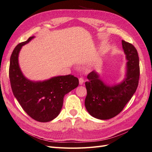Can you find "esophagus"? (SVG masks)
Returning a JSON list of instances; mask_svg holds the SVG:
<instances>
[{"instance_id":"34e87169","label":"esophagus","mask_w":152,"mask_h":152,"mask_svg":"<svg viewBox=\"0 0 152 152\" xmlns=\"http://www.w3.org/2000/svg\"><path fill=\"white\" fill-rule=\"evenodd\" d=\"M79 80V84H80V85H82V84H83L84 82L83 78H82V77H80Z\"/></svg>"}]
</instances>
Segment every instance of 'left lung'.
I'll return each instance as SVG.
<instances>
[{
	"instance_id": "left-lung-1",
	"label": "left lung",
	"mask_w": 152,
	"mask_h": 152,
	"mask_svg": "<svg viewBox=\"0 0 152 152\" xmlns=\"http://www.w3.org/2000/svg\"><path fill=\"white\" fill-rule=\"evenodd\" d=\"M122 44L127 59L126 78L122 83L112 87L106 85L95 71L89 73L88 81L85 83L86 108L91 115L101 120L112 118L120 113L138 86L140 70L137 50L125 40H122Z\"/></svg>"
}]
</instances>
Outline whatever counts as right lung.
Segmentation results:
<instances>
[{
    "instance_id": "1",
    "label": "right lung",
    "mask_w": 152,
    "mask_h": 152,
    "mask_svg": "<svg viewBox=\"0 0 152 152\" xmlns=\"http://www.w3.org/2000/svg\"><path fill=\"white\" fill-rule=\"evenodd\" d=\"M34 37L18 44L10 58V83L14 96L22 108L34 120L47 122L60 112L65 95L79 86V79L72 75L58 76L43 82H32L23 75L18 64V54L23 45Z\"/></svg>"
}]
</instances>
